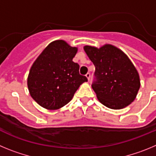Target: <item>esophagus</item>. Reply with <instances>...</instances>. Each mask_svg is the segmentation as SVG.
<instances>
[{
    "instance_id": "1",
    "label": "esophagus",
    "mask_w": 156,
    "mask_h": 156,
    "mask_svg": "<svg viewBox=\"0 0 156 156\" xmlns=\"http://www.w3.org/2000/svg\"><path fill=\"white\" fill-rule=\"evenodd\" d=\"M86 77L87 78L88 81H90V73H87L86 74Z\"/></svg>"
}]
</instances>
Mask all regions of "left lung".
I'll list each match as a JSON object with an SVG mask.
<instances>
[{
    "mask_svg": "<svg viewBox=\"0 0 156 156\" xmlns=\"http://www.w3.org/2000/svg\"><path fill=\"white\" fill-rule=\"evenodd\" d=\"M83 49L95 66L92 88L99 101L112 109L133 102L140 89V76L126 54L112 44L99 48L86 45Z\"/></svg>",
    "mask_w": 156,
    "mask_h": 156,
    "instance_id": "obj_1",
    "label": "left lung"
}]
</instances>
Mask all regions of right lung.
Wrapping results in <instances>:
<instances>
[{"label":"right lung","mask_w":156,"mask_h":156,"mask_svg":"<svg viewBox=\"0 0 156 156\" xmlns=\"http://www.w3.org/2000/svg\"><path fill=\"white\" fill-rule=\"evenodd\" d=\"M77 48L62 40L51 42L34 64L27 78L30 96L38 105L56 110L68 104L87 78L80 74V66L73 58Z\"/></svg>","instance_id":"obj_1"}]
</instances>
